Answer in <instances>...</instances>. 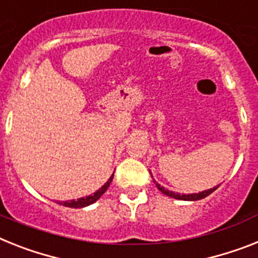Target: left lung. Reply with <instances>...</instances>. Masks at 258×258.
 <instances>
[{
    "instance_id": "left-lung-1",
    "label": "left lung",
    "mask_w": 258,
    "mask_h": 258,
    "mask_svg": "<svg viewBox=\"0 0 258 258\" xmlns=\"http://www.w3.org/2000/svg\"><path fill=\"white\" fill-rule=\"evenodd\" d=\"M157 186V189L162 192V194H165V196L170 197V198H174V199H179V201H199V199L202 198H206L207 196H210L211 192L215 191L219 185L213 187V189H209V190H205V191H201V192H196V194H179V192H174V191H170V190L165 189L164 186L159 185V183H156Z\"/></svg>"
}]
</instances>
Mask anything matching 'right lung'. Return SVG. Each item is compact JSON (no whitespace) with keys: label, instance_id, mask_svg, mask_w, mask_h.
I'll use <instances>...</instances> for the list:
<instances>
[{"label":"right lung","instance_id":"right-lung-1","mask_svg":"<svg viewBox=\"0 0 258 258\" xmlns=\"http://www.w3.org/2000/svg\"><path fill=\"white\" fill-rule=\"evenodd\" d=\"M112 177H114V174L107 179V182H106L101 189L97 190V191L94 192V194H92V196L84 197V198H79L77 201L73 199V201H67V202H59V205H62V206H66V207H72V209H81V207H86L89 206V205H92V203H94L96 201H98L103 192L107 190V187H109L110 183H111L112 181Z\"/></svg>","mask_w":258,"mask_h":258}]
</instances>
